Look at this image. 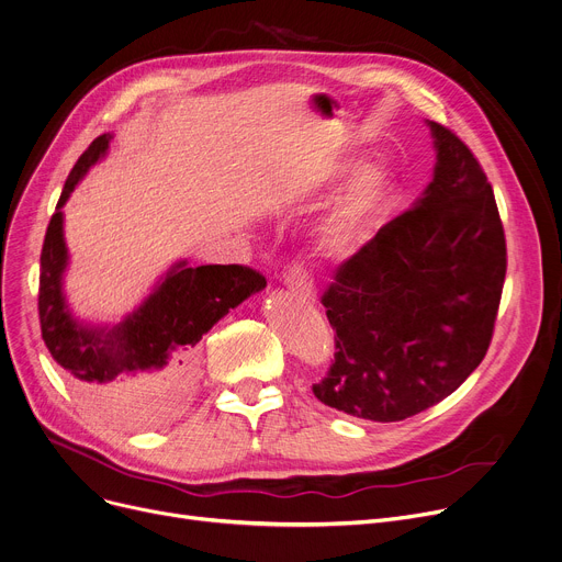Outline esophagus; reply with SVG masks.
I'll return each instance as SVG.
<instances>
[{"mask_svg":"<svg viewBox=\"0 0 562 562\" xmlns=\"http://www.w3.org/2000/svg\"><path fill=\"white\" fill-rule=\"evenodd\" d=\"M283 279H285V285H290V288H292L294 292H299L301 296H306V299L313 296V281H311L306 268L301 266V263H292V266L285 270Z\"/></svg>","mask_w":562,"mask_h":562,"instance_id":"esophagus-1","label":"esophagus"}]
</instances>
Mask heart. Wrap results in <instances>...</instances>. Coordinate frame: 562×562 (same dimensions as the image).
Listing matches in <instances>:
<instances>
[{
    "instance_id": "1",
    "label": "heart",
    "mask_w": 562,
    "mask_h": 562,
    "mask_svg": "<svg viewBox=\"0 0 562 562\" xmlns=\"http://www.w3.org/2000/svg\"><path fill=\"white\" fill-rule=\"evenodd\" d=\"M386 200H390V178H386V172L380 168L364 170L335 215L333 240L337 245L358 243L362 234L378 221Z\"/></svg>"
}]
</instances>
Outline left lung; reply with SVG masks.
I'll list each match as a JSON object with an SVG mask.
<instances>
[{
    "label": "left lung",
    "mask_w": 562,
    "mask_h": 562,
    "mask_svg": "<svg viewBox=\"0 0 562 562\" xmlns=\"http://www.w3.org/2000/svg\"><path fill=\"white\" fill-rule=\"evenodd\" d=\"M429 127L439 161L425 198L341 261L322 294L335 360L313 394L356 418L394 423L441 403L493 339L506 277L495 193L450 127Z\"/></svg>",
    "instance_id": "obj_1"
}]
</instances>
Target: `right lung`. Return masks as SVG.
Masks as SVG:
<instances>
[{
  "label": "right lung",
  "instance_id": "obj_1",
  "mask_svg": "<svg viewBox=\"0 0 562 562\" xmlns=\"http://www.w3.org/2000/svg\"><path fill=\"white\" fill-rule=\"evenodd\" d=\"M108 142L110 135L97 137L78 157L63 187L42 243L37 313L42 339L80 392L103 412L144 425L157 420L189 392L202 335L268 281L247 266L187 268L180 263L121 326L112 330L78 326L60 292L67 266L60 206L85 170L105 153Z\"/></svg>",
  "mask_w": 562,
  "mask_h": 562
}]
</instances>
